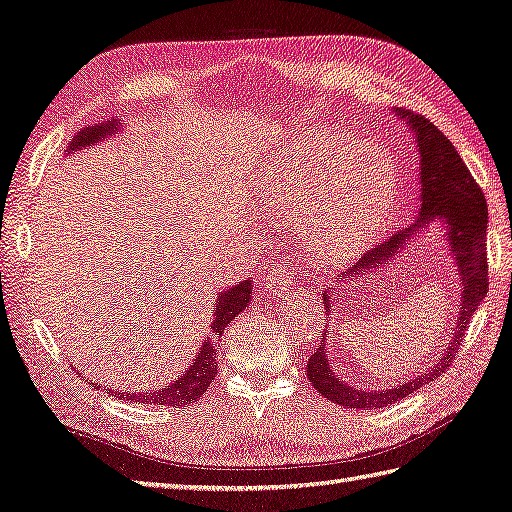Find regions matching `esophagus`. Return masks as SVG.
I'll return each mask as SVG.
<instances>
[{"instance_id":"34e87169","label":"esophagus","mask_w":512,"mask_h":512,"mask_svg":"<svg viewBox=\"0 0 512 512\" xmlns=\"http://www.w3.org/2000/svg\"><path fill=\"white\" fill-rule=\"evenodd\" d=\"M272 277L268 281V294L272 299H285V296L292 294V270L288 259H277L272 264Z\"/></svg>"}]
</instances>
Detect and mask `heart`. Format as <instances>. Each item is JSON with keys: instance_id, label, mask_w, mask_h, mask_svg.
<instances>
[{"instance_id": "obj_1", "label": "heart", "mask_w": 512, "mask_h": 512, "mask_svg": "<svg viewBox=\"0 0 512 512\" xmlns=\"http://www.w3.org/2000/svg\"><path fill=\"white\" fill-rule=\"evenodd\" d=\"M257 196L275 222L303 220L314 259L342 264L382 231L395 205V168L382 148L314 128L272 157Z\"/></svg>"}]
</instances>
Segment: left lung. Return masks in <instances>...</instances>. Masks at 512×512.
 I'll use <instances>...</instances> for the list:
<instances>
[{
  "label": "left lung",
  "mask_w": 512,
  "mask_h": 512,
  "mask_svg": "<svg viewBox=\"0 0 512 512\" xmlns=\"http://www.w3.org/2000/svg\"><path fill=\"white\" fill-rule=\"evenodd\" d=\"M395 113L412 128L421 154L419 218L410 224V229L392 235L388 242L379 244L371 253L355 261L342 275V281H347L349 277L358 279L366 275V272L379 270V266L399 253V248L414 233L438 220L447 227L449 251L454 255V268L460 277V312L454 336L445 344L447 349L441 351L430 371L412 377L410 382H399L395 388L390 386L384 390H360L342 382L329 366L325 347L329 334L325 331L316 353H312L310 360H307V379L325 399L338 403V406L358 410L384 408L388 403H395L417 392L421 386L430 384L436 375L445 373V368L456 358L475 310H478V305L482 303L486 292H489V264H486V222H489V211H486V198L480 185L473 181L469 168L460 159L458 150L451 146V141L427 117L410 113L406 109H397ZM331 296H334V288H329L323 294L327 312H331V307H334Z\"/></svg>",
  "instance_id": "left-lung-1"
}]
</instances>
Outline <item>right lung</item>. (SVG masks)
<instances>
[{
  "label": "right lung",
  "instance_id": "add662e5",
  "mask_svg": "<svg viewBox=\"0 0 512 512\" xmlns=\"http://www.w3.org/2000/svg\"><path fill=\"white\" fill-rule=\"evenodd\" d=\"M115 130H120V122L117 120H109L106 124L100 126H89L85 130L71 139L69 150H80L85 146H93L98 144L100 139H104L106 135H113ZM253 285L251 279L240 281L233 288L224 290L218 294L216 307H213V320H211V329L213 336L202 342V347L196 355V360H192V366L176 379V382L168 384L165 388H154L150 392H117L122 399L130 401V403H150V406H170V408H183L189 406V403L198 401L202 395H205L211 379L216 377V349H218V338L224 334V327H227L231 320L240 314L244 307L248 305V299H251ZM76 371V368H74ZM104 392H109V388H104Z\"/></svg>",
  "mask_w": 512,
  "mask_h": 512
}]
</instances>
